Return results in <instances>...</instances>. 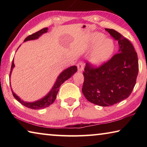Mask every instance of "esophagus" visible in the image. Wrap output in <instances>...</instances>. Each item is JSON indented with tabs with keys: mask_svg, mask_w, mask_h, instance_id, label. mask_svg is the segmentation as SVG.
Returning a JSON list of instances; mask_svg holds the SVG:
<instances>
[{
	"mask_svg": "<svg viewBox=\"0 0 147 147\" xmlns=\"http://www.w3.org/2000/svg\"><path fill=\"white\" fill-rule=\"evenodd\" d=\"M77 67H78V71L82 73V72H83L84 69V64L82 62H80V63H78V65H77Z\"/></svg>",
	"mask_w": 147,
	"mask_h": 147,
	"instance_id": "1",
	"label": "esophagus"
}]
</instances>
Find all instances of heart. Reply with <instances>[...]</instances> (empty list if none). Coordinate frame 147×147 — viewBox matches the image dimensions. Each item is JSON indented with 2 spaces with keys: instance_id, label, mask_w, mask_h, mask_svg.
Listing matches in <instances>:
<instances>
[{
  "instance_id": "heart-1",
  "label": "heart",
  "mask_w": 147,
  "mask_h": 147,
  "mask_svg": "<svg viewBox=\"0 0 147 147\" xmlns=\"http://www.w3.org/2000/svg\"><path fill=\"white\" fill-rule=\"evenodd\" d=\"M106 36L101 33L94 34L90 49L94 50L91 56V61L93 65L100 67L108 60L112 55L115 45L112 40L105 39Z\"/></svg>"
}]
</instances>
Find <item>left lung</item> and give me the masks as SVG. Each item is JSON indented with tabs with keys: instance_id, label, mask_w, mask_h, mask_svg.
I'll use <instances>...</instances> for the list:
<instances>
[{
	"instance_id": "obj_1",
	"label": "left lung",
	"mask_w": 147,
	"mask_h": 147,
	"mask_svg": "<svg viewBox=\"0 0 147 147\" xmlns=\"http://www.w3.org/2000/svg\"><path fill=\"white\" fill-rule=\"evenodd\" d=\"M105 30L118 41L119 53L98 68L94 69L87 63L82 89L88 101L104 107L130 96L139 71L138 54L132 44L115 30Z\"/></svg>"
}]
</instances>
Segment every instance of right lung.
<instances>
[{"instance_id":"add662e5","label":"right lung","mask_w":147,"mask_h":147,"mask_svg":"<svg viewBox=\"0 0 147 147\" xmlns=\"http://www.w3.org/2000/svg\"><path fill=\"white\" fill-rule=\"evenodd\" d=\"M48 30H49L48 28H45L40 30L36 32L35 34H32L30 36H28L27 38H26L25 39H24V42H26L27 41L38 39L39 37L41 36L43 34L47 33V31H48ZM14 67H15V64H14V61L13 59L9 77H11V74L12 73V71H13V69L14 68ZM76 71H77L76 66H71L68 68L64 69V70L59 74L58 76L57 77L55 83H54L53 88H51V89L50 90L49 93H47L45 96H44L43 97L39 99L38 100H36L34 102L24 101L23 100H22L19 96H17V94L14 93L13 91L12 90V89L11 88L12 93H13V96L17 101L19 102L22 105L26 106L27 108L33 109H40L45 108L47 107H49L51 104H53L54 102V100H55V99L56 98V95L57 94H58V92L59 91V88L61 84H63L65 81H66L67 80L70 78L74 73H76ZM10 86H11V84H10Z\"/></svg>"}]
</instances>
